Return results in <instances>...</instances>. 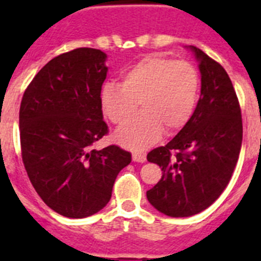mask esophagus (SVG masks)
I'll use <instances>...</instances> for the list:
<instances>
[{
    "instance_id": "obj_1",
    "label": "esophagus",
    "mask_w": 261,
    "mask_h": 261,
    "mask_svg": "<svg viewBox=\"0 0 261 261\" xmlns=\"http://www.w3.org/2000/svg\"><path fill=\"white\" fill-rule=\"evenodd\" d=\"M133 160L138 163H144L146 160V156L144 154H138V152H135V154H133Z\"/></svg>"
}]
</instances>
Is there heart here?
I'll return each instance as SVG.
<instances>
[{
	"mask_svg": "<svg viewBox=\"0 0 261 261\" xmlns=\"http://www.w3.org/2000/svg\"><path fill=\"white\" fill-rule=\"evenodd\" d=\"M198 69L188 60L147 55L121 73V83L106 82L101 106L106 117L118 128L116 140L131 149H144L165 134L173 135L188 123L198 99Z\"/></svg>",
	"mask_w": 261,
	"mask_h": 261,
	"instance_id": "1",
	"label": "heart"
}]
</instances>
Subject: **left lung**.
Returning <instances> with one entry per match:
<instances>
[{
	"label": "left lung",
	"instance_id": "1",
	"mask_svg": "<svg viewBox=\"0 0 261 261\" xmlns=\"http://www.w3.org/2000/svg\"><path fill=\"white\" fill-rule=\"evenodd\" d=\"M201 97L191 120L147 160L162 168V179L147 201L170 217H189L210 207L231 179L243 143V118L235 88L222 65L196 46Z\"/></svg>",
	"mask_w": 261,
	"mask_h": 261
}]
</instances>
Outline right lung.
Listing matches in <instances>:
<instances>
[{
  "label": "right lung",
  "instance_id": "right-lung-1",
  "mask_svg": "<svg viewBox=\"0 0 261 261\" xmlns=\"http://www.w3.org/2000/svg\"><path fill=\"white\" fill-rule=\"evenodd\" d=\"M106 54L78 48L46 63L23 92L20 144L31 184L53 211L84 218L111 199L131 152L94 143L109 134L101 106Z\"/></svg>",
  "mask_w": 261,
  "mask_h": 261
}]
</instances>
